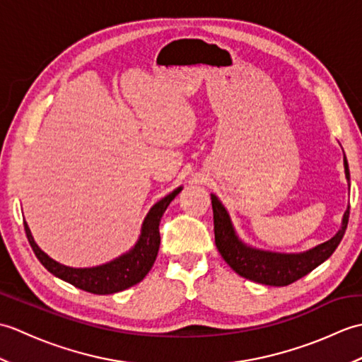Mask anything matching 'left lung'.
Listing matches in <instances>:
<instances>
[{
    "instance_id": "left-lung-1",
    "label": "left lung",
    "mask_w": 362,
    "mask_h": 362,
    "mask_svg": "<svg viewBox=\"0 0 362 362\" xmlns=\"http://www.w3.org/2000/svg\"><path fill=\"white\" fill-rule=\"evenodd\" d=\"M344 169L345 179H347L350 188V171L345 156ZM211 205L214 221V243H216L221 257L226 259V263L238 275L252 281L267 284V286H288V284L302 279V276L310 274L313 269H316L325 259L332 257L337 245L342 241L350 216V206H347L342 216L341 228L337 230V233L332 240L305 252L281 253L263 250L244 243L240 235L236 233L232 218H230L227 209L222 205L216 194H211Z\"/></svg>"
}]
</instances>
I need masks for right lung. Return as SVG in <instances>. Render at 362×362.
<instances>
[{"label": "right lung", "instance_id": "right-lung-1", "mask_svg": "<svg viewBox=\"0 0 362 362\" xmlns=\"http://www.w3.org/2000/svg\"><path fill=\"white\" fill-rule=\"evenodd\" d=\"M182 188L183 187L175 188L173 193H169L163 199H160L157 204L152 205V209L143 221L140 236H138L134 247L122 253L118 258L109 261V263L93 267H70L60 264L59 261L52 259L48 253H45L38 247L33 233H30L28 222L25 221L28 241L38 261L52 275L59 276L60 280L70 283L82 291L91 292V294H115V292L124 291L140 283L152 269L160 247V219L166 211L168 205L180 193Z\"/></svg>", "mask_w": 362, "mask_h": 362}]
</instances>
